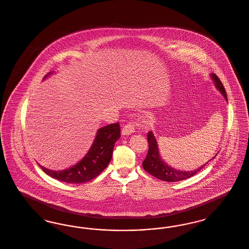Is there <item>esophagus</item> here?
I'll use <instances>...</instances> for the list:
<instances>
[{
  "label": "esophagus",
  "instance_id": "esophagus-1",
  "mask_svg": "<svg viewBox=\"0 0 249 249\" xmlns=\"http://www.w3.org/2000/svg\"><path fill=\"white\" fill-rule=\"evenodd\" d=\"M135 124L133 123H128L125 125H124L123 129H122V134L123 135H129L135 132Z\"/></svg>",
  "mask_w": 249,
  "mask_h": 249
}]
</instances>
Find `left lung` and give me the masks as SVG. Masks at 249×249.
Here are the masks:
<instances>
[{"label": "left lung", "mask_w": 249, "mask_h": 249, "mask_svg": "<svg viewBox=\"0 0 249 249\" xmlns=\"http://www.w3.org/2000/svg\"><path fill=\"white\" fill-rule=\"evenodd\" d=\"M212 79H213L218 91L222 93L223 96L228 101L227 93H226L225 88H224L220 79H218L217 76L214 74H212ZM147 140H148V143H149V150H148L147 157L142 162V167L148 173H150L151 175H153L154 177H156L161 181L178 182V181H183L185 179H188V178L196 175V173L202 170L204 168V166H206V164H207L206 163L203 166L197 168L196 170H191V171H183V170L172 169L161 159L160 155H159V151H158L157 140L151 131L147 135ZM215 157H216V155H215Z\"/></svg>", "instance_id": "1"}]
</instances>
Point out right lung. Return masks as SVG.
I'll return each mask as SVG.
<instances>
[{"label": "right lung", "instance_id": "right-lung-1", "mask_svg": "<svg viewBox=\"0 0 249 249\" xmlns=\"http://www.w3.org/2000/svg\"><path fill=\"white\" fill-rule=\"evenodd\" d=\"M50 74L52 73L46 75L45 78ZM120 137L119 123L110 124L98 129L87 155L73 167L56 171L39 166L45 173L59 181L69 183H87L97 177L107 167L112 157L114 144Z\"/></svg>", "mask_w": 249, "mask_h": 249}]
</instances>
